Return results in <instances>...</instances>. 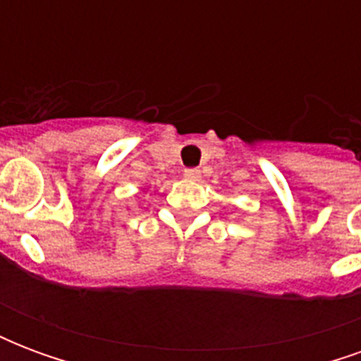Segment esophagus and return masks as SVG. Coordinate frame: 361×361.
<instances>
[{"label":"esophagus","mask_w":361,"mask_h":361,"mask_svg":"<svg viewBox=\"0 0 361 361\" xmlns=\"http://www.w3.org/2000/svg\"><path fill=\"white\" fill-rule=\"evenodd\" d=\"M185 178H189V180H201V170L199 168H188L185 170Z\"/></svg>","instance_id":"esophagus-1"}]
</instances>
